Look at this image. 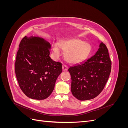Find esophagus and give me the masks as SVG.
Instances as JSON below:
<instances>
[{
  "instance_id": "1",
  "label": "esophagus",
  "mask_w": 128,
  "mask_h": 128,
  "mask_svg": "<svg viewBox=\"0 0 128 128\" xmlns=\"http://www.w3.org/2000/svg\"><path fill=\"white\" fill-rule=\"evenodd\" d=\"M62 69L63 71H67L68 70V67H67L65 64L62 65Z\"/></svg>"
}]
</instances>
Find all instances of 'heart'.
Returning <instances> with one entry per match:
<instances>
[{"mask_svg":"<svg viewBox=\"0 0 128 128\" xmlns=\"http://www.w3.org/2000/svg\"><path fill=\"white\" fill-rule=\"evenodd\" d=\"M54 56L56 59L63 54L62 50L66 51L65 58L69 64H78L82 62L90 55L91 45L83 40L77 38H68L60 42H55L52 45Z\"/></svg>","mask_w":128,"mask_h":128,"instance_id":"b5f03b06","label":"heart"}]
</instances>
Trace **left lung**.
Wrapping results in <instances>:
<instances>
[{
	"instance_id": "1",
	"label": "left lung",
	"mask_w": 128,
	"mask_h": 128,
	"mask_svg": "<svg viewBox=\"0 0 128 128\" xmlns=\"http://www.w3.org/2000/svg\"><path fill=\"white\" fill-rule=\"evenodd\" d=\"M99 42V48L94 56L68 69L72 78V93L80 100L98 96L109 78L112 64L109 54L105 44Z\"/></svg>"
}]
</instances>
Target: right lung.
<instances>
[{"instance_id":"obj_1","label":"right lung","mask_w":128,"mask_h":128,"mask_svg":"<svg viewBox=\"0 0 128 128\" xmlns=\"http://www.w3.org/2000/svg\"><path fill=\"white\" fill-rule=\"evenodd\" d=\"M51 45L40 37L25 36L21 40L15 64L16 78L21 90L28 97L47 98L62 72V64L50 56Z\"/></svg>"}]
</instances>
